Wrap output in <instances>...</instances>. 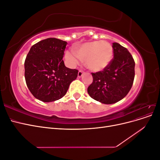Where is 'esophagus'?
I'll use <instances>...</instances> for the list:
<instances>
[{
	"label": "esophagus",
	"mask_w": 160,
	"mask_h": 160,
	"mask_svg": "<svg viewBox=\"0 0 160 160\" xmlns=\"http://www.w3.org/2000/svg\"><path fill=\"white\" fill-rule=\"evenodd\" d=\"M83 71H79L78 75H77V77H78L79 78H80V77H81L82 75H83Z\"/></svg>",
	"instance_id": "esophagus-1"
}]
</instances>
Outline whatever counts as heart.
<instances>
[{
    "label": "heart",
    "mask_w": 160,
    "mask_h": 160,
    "mask_svg": "<svg viewBox=\"0 0 160 160\" xmlns=\"http://www.w3.org/2000/svg\"><path fill=\"white\" fill-rule=\"evenodd\" d=\"M73 51L65 52V59L71 65H77L80 59L85 60L87 68L95 72L108 67L113 57V47L106 41L86 42L74 46Z\"/></svg>",
    "instance_id": "b5f03b06"
}]
</instances>
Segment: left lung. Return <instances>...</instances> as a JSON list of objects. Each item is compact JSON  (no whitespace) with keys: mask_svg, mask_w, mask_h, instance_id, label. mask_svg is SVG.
<instances>
[{"mask_svg":"<svg viewBox=\"0 0 160 160\" xmlns=\"http://www.w3.org/2000/svg\"><path fill=\"white\" fill-rule=\"evenodd\" d=\"M114 58L103 71L92 73L93 83L88 89L91 98L104 104L118 102L128 95L135 77V62L129 51L113 43Z\"/></svg>","mask_w":160,"mask_h":160,"instance_id":"8db88e82","label":"left lung"}]
</instances>
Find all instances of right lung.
<instances>
[{
  "mask_svg": "<svg viewBox=\"0 0 160 160\" xmlns=\"http://www.w3.org/2000/svg\"><path fill=\"white\" fill-rule=\"evenodd\" d=\"M67 42L48 38L31 47L25 61V77L32 95L43 102L63 97L78 71L65 67L62 57Z\"/></svg>",
  "mask_w": 160,
  "mask_h": 160,
  "instance_id": "right-lung-1",
  "label": "right lung"
}]
</instances>
